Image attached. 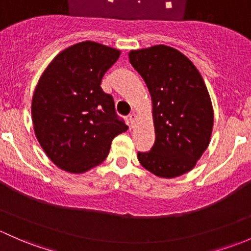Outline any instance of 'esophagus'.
<instances>
[{
	"instance_id": "esophagus-1",
	"label": "esophagus",
	"mask_w": 251,
	"mask_h": 251,
	"mask_svg": "<svg viewBox=\"0 0 251 251\" xmlns=\"http://www.w3.org/2000/svg\"><path fill=\"white\" fill-rule=\"evenodd\" d=\"M136 121H138V116L135 113H130L129 115V123H130V126H135Z\"/></svg>"
}]
</instances>
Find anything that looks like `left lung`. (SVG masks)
<instances>
[{"mask_svg": "<svg viewBox=\"0 0 251 251\" xmlns=\"http://www.w3.org/2000/svg\"><path fill=\"white\" fill-rule=\"evenodd\" d=\"M152 100L156 140L138 152L141 165L159 177L190 172L210 143L214 112L200 71L181 51L153 46L129 53Z\"/></svg>", "mask_w": 251, "mask_h": 251, "instance_id": "obj_1", "label": "left lung"}]
</instances>
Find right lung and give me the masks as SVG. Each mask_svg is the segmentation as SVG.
Returning a JSON list of instances; mask_svg holds the SVG:
<instances>
[{
  "label": "right lung",
  "instance_id": "add662e5",
  "mask_svg": "<svg viewBox=\"0 0 251 251\" xmlns=\"http://www.w3.org/2000/svg\"><path fill=\"white\" fill-rule=\"evenodd\" d=\"M118 49L86 41L64 49L41 76L31 105L36 138L54 164L84 173L105 161L111 143L128 129L101 89Z\"/></svg>",
  "mask_w": 251,
  "mask_h": 251
}]
</instances>
